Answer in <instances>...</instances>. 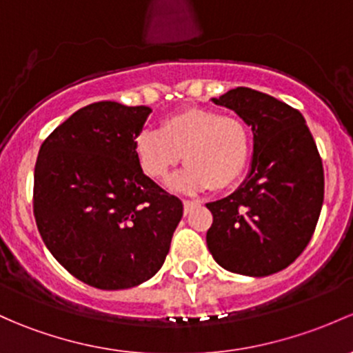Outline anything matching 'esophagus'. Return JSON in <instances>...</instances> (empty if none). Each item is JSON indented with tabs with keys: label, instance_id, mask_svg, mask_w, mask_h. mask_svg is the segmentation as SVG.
I'll return each instance as SVG.
<instances>
[{
	"label": "esophagus",
	"instance_id": "1",
	"mask_svg": "<svg viewBox=\"0 0 353 353\" xmlns=\"http://www.w3.org/2000/svg\"><path fill=\"white\" fill-rule=\"evenodd\" d=\"M199 203L198 201H189V199H184V213H191V210H194L196 206H198Z\"/></svg>",
	"mask_w": 353,
	"mask_h": 353
}]
</instances>
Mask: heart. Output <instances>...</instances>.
Segmentation results:
<instances>
[{
  "instance_id": "1",
  "label": "heart",
  "mask_w": 353,
  "mask_h": 353,
  "mask_svg": "<svg viewBox=\"0 0 353 353\" xmlns=\"http://www.w3.org/2000/svg\"><path fill=\"white\" fill-rule=\"evenodd\" d=\"M137 161L155 183L169 179L183 161L186 167L174 181L179 191L203 189L221 191L232 186L250 157V133L236 117H223L208 108H186L162 120L159 130H143L137 135Z\"/></svg>"
}]
</instances>
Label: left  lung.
I'll list each match as a JSON object with an SVG mask.
<instances>
[{"mask_svg": "<svg viewBox=\"0 0 353 353\" xmlns=\"http://www.w3.org/2000/svg\"><path fill=\"white\" fill-rule=\"evenodd\" d=\"M214 105L252 127L254 157L233 194L208 203L211 255L223 269L264 277L291 265L310 243L325 194L321 157L303 114L265 92L230 89Z\"/></svg>", "mask_w": 353, "mask_h": 353, "instance_id": "1", "label": "left lung"}]
</instances>
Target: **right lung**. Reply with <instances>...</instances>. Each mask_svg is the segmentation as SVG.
<instances>
[{"label": "right lung", "mask_w": 353, "mask_h": 353, "mask_svg": "<svg viewBox=\"0 0 353 353\" xmlns=\"http://www.w3.org/2000/svg\"><path fill=\"white\" fill-rule=\"evenodd\" d=\"M150 113L148 106L92 103L39 150L37 228L55 261L92 288L128 289L155 276L183 218V201L137 161L133 143Z\"/></svg>", "instance_id": "1"}]
</instances>
